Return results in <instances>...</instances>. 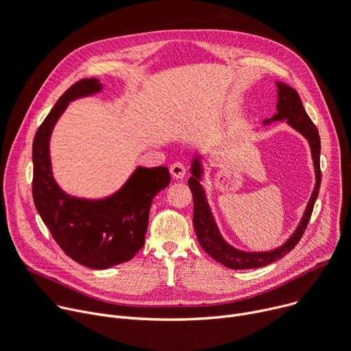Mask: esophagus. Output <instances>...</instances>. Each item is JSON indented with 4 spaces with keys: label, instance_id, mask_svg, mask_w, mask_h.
<instances>
[{
    "label": "esophagus",
    "instance_id": "34e87169",
    "mask_svg": "<svg viewBox=\"0 0 351 351\" xmlns=\"http://www.w3.org/2000/svg\"><path fill=\"white\" fill-rule=\"evenodd\" d=\"M169 171H171V173H172V176H173L175 179H183L184 175H186V167H184L182 162H175V164H172L171 168H169Z\"/></svg>",
    "mask_w": 351,
    "mask_h": 351
}]
</instances>
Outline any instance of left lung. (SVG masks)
I'll return each mask as SVG.
<instances>
[{"label": "left lung", "instance_id": "1", "mask_svg": "<svg viewBox=\"0 0 351 351\" xmlns=\"http://www.w3.org/2000/svg\"><path fill=\"white\" fill-rule=\"evenodd\" d=\"M276 86H277L276 113L270 119L263 120V125H267L273 121L285 120L287 124L293 127V129L297 130L301 136H304L311 148L313 169H315V186L312 190V195L309 197V202L306 204V208L304 211L300 224L297 226L295 231L291 234L289 239H287L281 246L271 250H266V252H246L230 245L219 232V228L217 226L211 207L207 200L206 190L202 184V179L204 175L202 154L199 152L195 154L192 159V168H190L192 176L189 178L187 183L190 190H192V196H193V207H195L193 226H195L199 243L214 261L234 270L258 269V267L267 266L284 258L287 253H289L291 249H294L308 226L312 210H313V204L316 202L317 193H319L321 178H322L321 164H319V158H321L319 133H317L315 124L306 114L298 92L294 88L280 81L276 82Z\"/></svg>", "mask_w": 351, "mask_h": 351}]
</instances>
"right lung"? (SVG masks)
Listing matches in <instances>:
<instances>
[{"label":"right lung","instance_id":"obj_1","mask_svg":"<svg viewBox=\"0 0 351 351\" xmlns=\"http://www.w3.org/2000/svg\"><path fill=\"white\" fill-rule=\"evenodd\" d=\"M102 89L98 78H84L70 86L40 124L32 148V195L38 213L67 256L97 270L134 258L144 246L151 203L171 182L167 167H137L119 190L104 199L71 196L58 186L50 159L54 125L70 102Z\"/></svg>","mask_w":351,"mask_h":351}]
</instances>
